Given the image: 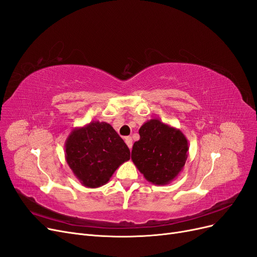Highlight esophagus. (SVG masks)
I'll return each mask as SVG.
<instances>
[{
  "label": "esophagus",
  "instance_id": "obj_1",
  "mask_svg": "<svg viewBox=\"0 0 257 257\" xmlns=\"http://www.w3.org/2000/svg\"><path fill=\"white\" fill-rule=\"evenodd\" d=\"M124 141H125V144L127 145L128 149L132 150V147H133V140H132V138H131V137H125V138H124Z\"/></svg>",
  "mask_w": 257,
  "mask_h": 257
}]
</instances>
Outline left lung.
<instances>
[{
	"instance_id": "left-lung-1",
	"label": "left lung",
	"mask_w": 257,
	"mask_h": 257,
	"mask_svg": "<svg viewBox=\"0 0 257 257\" xmlns=\"http://www.w3.org/2000/svg\"><path fill=\"white\" fill-rule=\"evenodd\" d=\"M132 161L145 179L157 186L171 183L183 171L188 157V140L180 128L153 118L139 128Z\"/></svg>"
}]
</instances>
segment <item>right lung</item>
<instances>
[{
  "mask_svg": "<svg viewBox=\"0 0 257 257\" xmlns=\"http://www.w3.org/2000/svg\"><path fill=\"white\" fill-rule=\"evenodd\" d=\"M65 158L83 186L98 188L128 161L130 149L109 123L95 120L70 132Z\"/></svg>",
  "mask_w": 257,
  "mask_h": 257,
  "instance_id": "obj_1",
  "label": "right lung"
}]
</instances>
